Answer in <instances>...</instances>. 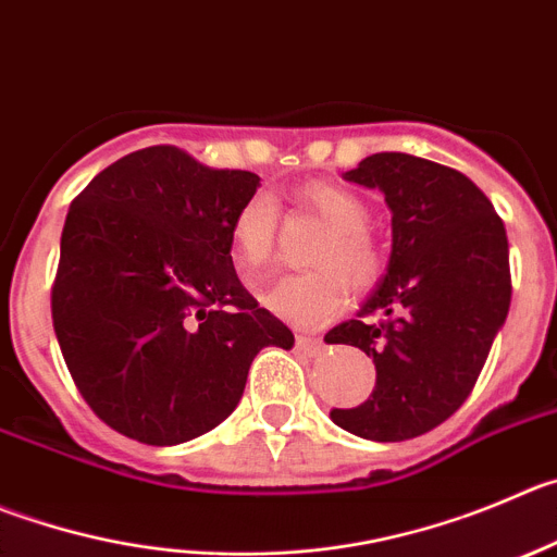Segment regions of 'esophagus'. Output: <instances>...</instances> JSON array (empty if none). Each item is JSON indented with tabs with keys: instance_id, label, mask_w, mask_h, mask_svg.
Masks as SVG:
<instances>
[{
	"instance_id": "esophagus-1",
	"label": "esophagus",
	"mask_w": 557,
	"mask_h": 557,
	"mask_svg": "<svg viewBox=\"0 0 557 557\" xmlns=\"http://www.w3.org/2000/svg\"><path fill=\"white\" fill-rule=\"evenodd\" d=\"M296 349L305 351V355H310V357H319L321 351H324V343H321L319 337L299 335V337H296Z\"/></svg>"
}]
</instances>
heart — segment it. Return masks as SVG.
I'll list each match as a JSON object with an SVG mask.
<instances>
[{"label":"heart","mask_w":557,"mask_h":557,"mask_svg":"<svg viewBox=\"0 0 557 557\" xmlns=\"http://www.w3.org/2000/svg\"><path fill=\"white\" fill-rule=\"evenodd\" d=\"M294 206L310 211L326 225L324 236L310 249V272L280 277L263 294V305L299 330H315L349 305L351 288L366 294L379 283L384 258L368 233L371 211L366 200L346 186L305 184L294 191ZM280 211L267 191H255L231 220L233 261L244 277L267 272L277 249Z\"/></svg>","instance_id":"obj_1"}]
</instances>
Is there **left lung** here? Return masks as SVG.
Returning a JSON list of instances; mask_svg holds the SVG:
<instances>
[{"label":"left lung","mask_w":557,"mask_h":557,"mask_svg":"<svg viewBox=\"0 0 557 557\" xmlns=\"http://www.w3.org/2000/svg\"><path fill=\"white\" fill-rule=\"evenodd\" d=\"M346 181L384 191L393 252L360 315L324 335L376 366L371 398L330 418L366 440L404 443L445 423L475 387L511 305L508 236L490 197L436 161L373 153Z\"/></svg>","instance_id":"obj_1"}]
</instances>
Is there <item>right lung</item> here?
Masks as SVG:
<instances>
[{"label": "right lung", "instance_id": "obj_1", "mask_svg": "<svg viewBox=\"0 0 557 557\" xmlns=\"http://www.w3.org/2000/svg\"><path fill=\"white\" fill-rule=\"evenodd\" d=\"M258 184L153 145L67 208L51 321L82 398L117 434L195 440L236 409L263 346H294L233 269L231 220Z\"/></svg>", "mask_w": 557, "mask_h": 557}]
</instances>
